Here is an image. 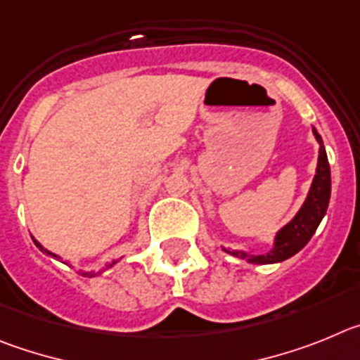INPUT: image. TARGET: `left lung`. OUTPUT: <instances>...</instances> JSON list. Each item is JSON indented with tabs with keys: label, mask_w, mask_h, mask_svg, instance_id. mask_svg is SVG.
Instances as JSON below:
<instances>
[{
	"label": "left lung",
	"mask_w": 360,
	"mask_h": 360,
	"mask_svg": "<svg viewBox=\"0 0 360 360\" xmlns=\"http://www.w3.org/2000/svg\"><path fill=\"white\" fill-rule=\"evenodd\" d=\"M314 136H316V140L321 143L319 158H317L316 177H314L312 186H310L309 197H307L305 204H303L300 212H297V215L294 217L285 228H281L280 231H278L276 240H274V248L271 249L267 255H260V257H252V255H248V252L228 251V249H224L226 252H229L233 257L245 258L249 264H276V262H283L287 260V258L292 257V255H296V252L300 251V249L305 248L307 242L312 238L317 226H319L321 219L325 217L326 208H328L330 186H332V181H330L328 158H326L325 147H323L321 136L317 134L316 129H314Z\"/></svg>",
	"instance_id": "1"
}]
</instances>
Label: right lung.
I'll list each match as a JSON object with an SVG mask.
<instances>
[{
	"mask_svg": "<svg viewBox=\"0 0 360 360\" xmlns=\"http://www.w3.org/2000/svg\"><path fill=\"white\" fill-rule=\"evenodd\" d=\"M34 242H35V245H37V248H39V249H41V251H43V252H44V251H46V249H44V248H43V245L39 244V242H37V240H34ZM46 252H48V255H51V252H50V251H46ZM51 257H55V255H51ZM87 274H89V273H86V276H87Z\"/></svg>",
	"mask_w": 360,
	"mask_h": 360,
	"instance_id": "1",
	"label": "right lung"
}]
</instances>
